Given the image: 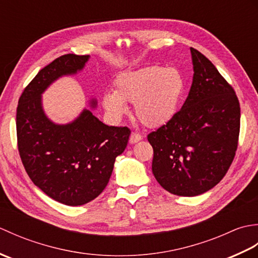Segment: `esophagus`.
Wrapping results in <instances>:
<instances>
[{"label":"esophagus","mask_w":258,"mask_h":258,"mask_svg":"<svg viewBox=\"0 0 258 258\" xmlns=\"http://www.w3.org/2000/svg\"><path fill=\"white\" fill-rule=\"evenodd\" d=\"M142 140H143V136H142L139 133H136V132H132V134H131V136H130V143L131 144L138 143V142H140Z\"/></svg>","instance_id":"esophagus-1"}]
</instances>
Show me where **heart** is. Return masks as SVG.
Here are the masks:
<instances>
[{"mask_svg": "<svg viewBox=\"0 0 258 258\" xmlns=\"http://www.w3.org/2000/svg\"><path fill=\"white\" fill-rule=\"evenodd\" d=\"M183 90L184 82L176 70L150 67L120 75L114 92L105 93L102 103L115 118L127 112L124 102L132 103L142 123L158 127L175 116Z\"/></svg>", "mask_w": 258, "mask_h": 258, "instance_id": "1", "label": "heart"}]
</instances>
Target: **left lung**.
Wrapping results in <instances>:
<instances>
[{
	"label": "left lung",
	"mask_w": 258,
	"mask_h": 258,
	"mask_svg": "<svg viewBox=\"0 0 258 258\" xmlns=\"http://www.w3.org/2000/svg\"><path fill=\"white\" fill-rule=\"evenodd\" d=\"M193 83L180 111L147 135L152 172L178 196L210 190L225 176L237 150L240 107L233 87L206 56L190 47Z\"/></svg>",
	"instance_id": "obj_1"
}]
</instances>
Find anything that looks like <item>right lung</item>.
I'll return each mask as SVG.
<instances>
[{"label": "right lung", "mask_w": 258, "mask_h": 258, "mask_svg": "<svg viewBox=\"0 0 258 258\" xmlns=\"http://www.w3.org/2000/svg\"><path fill=\"white\" fill-rule=\"evenodd\" d=\"M89 58L65 54L54 59L25 87L16 109L18 147L27 175L47 196L69 206L86 204L102 193L131 134L128 127L102 123L90 109L65 125L45 115L42 93L61 76L83 70ZM96 104L91 101L92 107Z\"/></svg>", "instance_id": "right-lung-1"}]
</instances>
